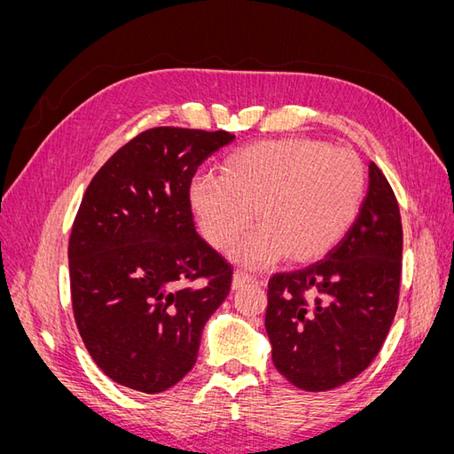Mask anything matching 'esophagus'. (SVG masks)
Segmentation results:
<instances>
[{"mask_svg":"<svg viewBox=\"0 0 454 454\" xmlns=\"http://www.w3.org/2000/svg\"><path fill=\"white\" fill-rule=\"evenodd\" d=\"M252 282H254V277H252V274H248V272L237 270L235 274H232V290H240V287L248 286Z\"/></svg>","mask_w":454,"mask_h":454,"instance_id":"1","label":"esophagus"}]
</instances>
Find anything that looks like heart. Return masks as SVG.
<instances>
[{
    "label": "heart",
    "mask_w": 454,
    "mask_h": 454,
    "mask_svg": "<svg viewBox=\"0 0 454 454\" xmlns=\"http://www.w3.org/2000/svg\"><path fill=\"white\" fill-rule=\"evenodd\" d=\"M365 197V168L350 149L309 138H284L240 147L217 176L189 185L204 239L223 250L252 223L231 257L252 269L290 254L303 263L333 250L354 225Z\"/></svg>",
    "instance_id": "1"
}]
</instances>
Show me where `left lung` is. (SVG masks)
<instances>
[{
    "label": "left lung",
    "instance_id": "obj_1",
    "mask_svg": "<svg viewBox=\"0 0 454 454\" xmlns=\"http://www.w3.org/2000/svg\"><path fill=\"white\" fill-rule=\"evenodd\" d=\"M403 231L387 177L369 164L365 200L335 248L269 280L272 364L294 387L333 390L375 360L397 310Z\"/></svg>",
    "mask_w": 454,
    "mask_h": 454
}]
</instances>
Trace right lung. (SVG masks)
<instances>
[{"instance_id": "1", "label": "right lung", "mask_w": 454, "mask_h": 454, "mask_svg": "<svg viewBox=\"0 0 454 454\" xmlns=\"http://www.w3.org/2000/svg\"><path fill=\"white\" fill-rule=\"evenodd\" d=\"M225 130L157 127L107 159L72 227L79 335L121 387L157 394L197 362L202 327L231 290V263L195 229L189 185Z\"/></svg>"}]
</instances>
